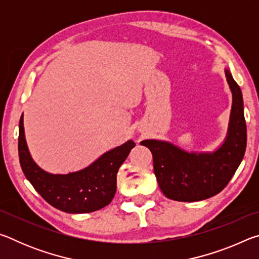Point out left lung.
I'll list each match as a JSON object with an SVG mask.
<instances>
[{"label":"left lung","instance_id":"8db88e82","mask_svg":"<svg viewBox=\"0 0 259 259\" xmlns=\"http://www.w3.org/2000/svg\"><path fill=\"white\" fill-rule=\"evenodd\" d=\"M225 75L232 93V109L224 143L213 152H187L166 140L145 139L160 190L168 199L195 202L224 190L243 159L247 126L240 87L229 69Z\"/></svg>","mask_w":259,"mask_h":259}]
</instances>
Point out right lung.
Returning a JSON list of instances; mask_svg holds the SVG:
<instances>
[{"instance_id":"1","label":"right lung","mask_w":259,"mask_h":259,"mask_svg":"<svg viewBox=\"0 0 259 259\" xmlns=\"http://www.w3.org/2000/svg\"><path fill=\"white\" fill-rule=\"evenodd\" d=\"M135 145L130 139L81 170L50 174L35 163L30 155L25 138L24 114L19 121L18 153L24 175L48 203L68 213L93 212L111 203L116 192V174Z\"/></svg>"}]
</instances>
